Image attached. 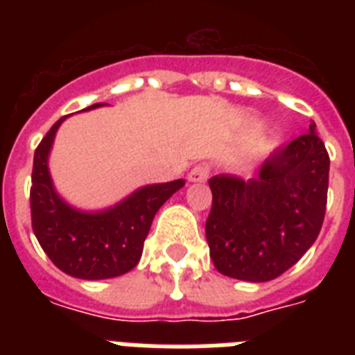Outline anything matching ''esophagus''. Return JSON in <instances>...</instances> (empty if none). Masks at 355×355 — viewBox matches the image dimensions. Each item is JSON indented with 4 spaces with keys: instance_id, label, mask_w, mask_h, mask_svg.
<instances>
[{
    "instance_id": "esophagus-1",
    "label": "esophagus",
    "mask_w": 355,
    "mask_h": 355,
    "mask_svg": "<svg viewBox=\"0 0 355 355\" xmlns=\"http://www.w3.org/2000/svg\"><path fill=\"white\" fill-rule=\"evenodd\" d=\"M208 175H210V169L206 166H195L188 175V180L189 182H206L208 180Z\"/></svg>"
}]
</instances>
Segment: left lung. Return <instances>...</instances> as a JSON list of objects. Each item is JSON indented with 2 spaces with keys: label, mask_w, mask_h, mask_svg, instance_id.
<instances>
[{
  "label": "left lung",
  "mask_w": 355,
  "mask_h": 355,
  "mask_svg": "<svg viewBox=\"0 0 355 355\" xmlns=\"http://www.w3.org/2000/svg\"><path fill=\"white\" fill-rule=\"evenodd\" d=\"M330 156L309 130L263 162L258 175L210 178L206 239L216 269L245 282H269L308 252L324 221Z\"/></svg>",
  "instance_id": "1"
}]
</instances>
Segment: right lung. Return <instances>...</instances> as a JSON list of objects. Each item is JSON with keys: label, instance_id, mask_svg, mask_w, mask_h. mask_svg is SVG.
I'll use <instances>...</instances> for the list:
<instances>
[{"label": "right lung", "instance_id": "add662e5", "mask_svg": "<svg viewBox=\"0 0 355 355\" xmlns=\"http://www.w3.org/2000/svg\"><path fill=\"white\" fill-rule=\"evenodd\" d=\"M103 107L92 105L85 110ZM58 119L35 150L31 219L35 236L58 269L80 280L116 278L138 265L144 241L160 206L182 188L184 180L147 184L110 208L86 211L75 208L57 193L49 173V153Z\"/></svg>", "mask_w": 355, "mask_h": 355}]
</instances>
